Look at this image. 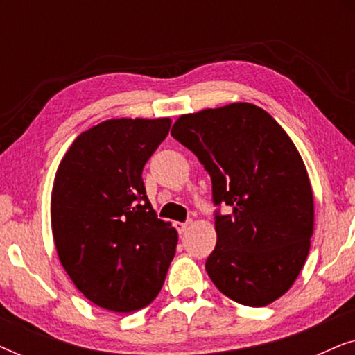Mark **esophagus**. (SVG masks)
<instances>
[{"label":"esophagus","mask_w":355,"mask_h":355,"mask_svg":"<svg viewBox=\"0 0 355 355\" xmlns=\"http://www.w3.org/2000/svg\"><path fill=\"white\" fill-rule=\"evenodd\" d=\"M192 225V221H186V223H181V221H176L174 223V227L179 231V234H182V232H186L189 230V226Z\"/></svg>","instance_id":"obj_1"}]
</instances>
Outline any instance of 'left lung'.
Segmentation results:
<instances>
[{
  "instance_id": "left-lung-1",
  "label": "left lung",
  "mask_w": 355,
  "mask_h": 355,
  "mask_svg": "<svg viewBox=\"0 0 355 355\" xmlns=\"http://www.w3.org/2000/svg\"><path fill=\"white\" fill-rule=\"evenodd\" d=\"M171 135L211 178L216 245L205 270L237 304L265 307L288 293L313 234L307 168L286 130L260 106L231 103L181 114Z\"/></svg>"
}]
</instances>
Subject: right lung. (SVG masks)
<instances>
[{
	"mask_svg": "<svg viewBox=\"0 0 355 355\" xmlns=\"http://www.w3.org/2000/svg\"><path fill=\"white\" fill-rule=\"evenodd\" d=\"M171 128L169 118L108 119L77 135L51 192L56 252L72 283L111 312H137L157 297L178 231L157 218L142 179Z\"/></svg>",
	"mask_w": 355,
	"mask_h": 355,
	"instance_id": "right-lung-1",
	"label": "right lung"
}]
</instances>
